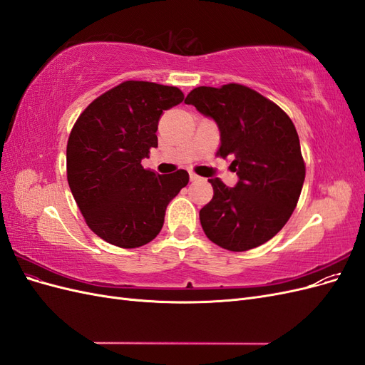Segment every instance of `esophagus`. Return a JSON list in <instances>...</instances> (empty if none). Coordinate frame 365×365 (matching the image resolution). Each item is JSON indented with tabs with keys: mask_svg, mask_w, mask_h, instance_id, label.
<instances>
[{
	"mask_svg": "<svg viewBox=\"0 0 365 365\" xmlns=\"http://www.w3.org/2000/svg\"><path fill=\"white\" fill-rule=\"evenodd\" d=\"M200 180H201V176H197L196 173L190 172V181H200Z\"/></svg>",
	"mask_w": 365,
	"mask_h": 365,
	"instance_id": "esophagus-1",
	"label": "esophagus"
}]
</instances>
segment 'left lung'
Listing matches in <instances>:
<instances>
[{
	"mask_svg": "<svg viewBox=\"0 0 365 365\" xmlns=\"http://www.w3.org/2000/svg\"><path fill=\"white\" fill-rule=\"evenodd\" d=\"M220 132L217 155L231 157L239 181L208 180L213 197L200 212L205 236L228 251H247L272 239L288 222L306 168L292 120L280 106L239 83L197 86L184 101Z\"/></svg>",
	"mask_w": 365,
	"mask_h": 365,
	"instance_id": "1",
	"label": "left lung"
}]
</instances>
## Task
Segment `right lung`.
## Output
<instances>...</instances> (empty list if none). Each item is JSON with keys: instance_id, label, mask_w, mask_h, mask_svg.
I'll use <instances>...</instances> for the list:
<instances>
[{"instance_id": "right-lung-1", "label": "right lung", "mask_w": 365, "mask_h": 365, "mask_svg": "<svg viewBox=\"0 0 365 365\" xmlns=\"http://www.w3.org/2000/svg\"><path fill=\"white\" fill-rule=\"evenodd\" d=\"M184 101L176 86L126 81L86 106L67 145V180L94 233L120 248L155 239L165 208L189 173L158 175L141 165L158 146V120Z\"/></svg>"}]
</instances>
